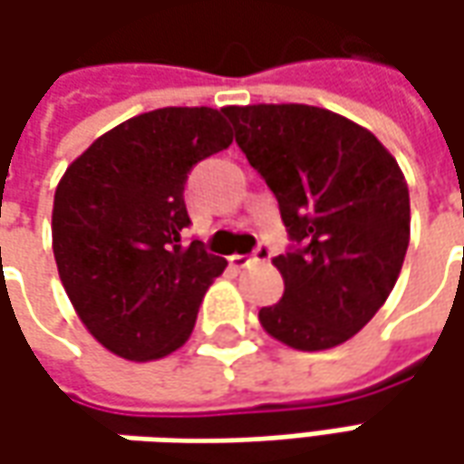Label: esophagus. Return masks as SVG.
<instances>
[{"label": "esophagus", "instance_id": "obj_1", "mask_svg": "<svg viewBox=\"0 0 464 464\" xmlns=\"http://www.w3.org/2000/svg\"><path fill=\"white\" fill-rule=\"evenodd\" d=\"M274 256H276V253H274V247H271V245H258L250 256H232L229 263H232L235 268H245V266L258 263V260H271Z\"/></svg>", "mask_w": 464, "mask_h": 464}]
</instances>
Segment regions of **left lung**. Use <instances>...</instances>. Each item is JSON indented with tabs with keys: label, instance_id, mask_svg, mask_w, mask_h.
<instances>
[{
	"label": "left lung",
	"instance_id": "obj_1",
	"mask_svg": "<svg viewBox=\"0 0 464 464\" xmlns=\"http://www.w3.org/2000/svg\"><path fill=\"white\" fill-rule=\"evenodd\" d=\"M222 113L289 235L274 258L284 296L260 310V325L299 351L343 343L382 307L408 250L411 198L395 157L372 131L314 105Z\"/></svg>",
	"mask_w": 464,
	"mask_h": 464
}]
</instances>
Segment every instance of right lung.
<instances>
[{"label":"right lung","instance_id":"right-lung-1","mask_svg":"<svg viewBox=\"0 0 464 464\" xmlns=\"http://www.w3.org/2000/svg\"><path fill=\"white\" fill-rule=\"evenodd\" d=\"M232 144L222 111L160 108L102 134L53 196V258L80 320L108 351L162 359L188 341L227 260L190 227V169Z\"/></svg>","mask_w":464,"mask_h":464}]
</instances>
